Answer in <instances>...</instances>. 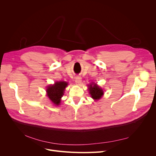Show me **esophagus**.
Here are the masks:
<instances>
[{"label":"esophagus","instance_id":"obj_1","mask_svg":"<svg viewBox=\"0 0 156 156\" xmlns=\"http://www.w3.org/2000/svg\"><path fill=\"white\" fill-rule=\"evenodd\" d=\"M81 77H79V76H77V77H75V83H76L77 84H79L80 83H81Z\"/></svg>","mask_w":156,"mask_h":156}]
</instances>
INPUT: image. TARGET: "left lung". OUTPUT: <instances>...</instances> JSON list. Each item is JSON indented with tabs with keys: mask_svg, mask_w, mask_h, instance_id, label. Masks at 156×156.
Here are the masks:
<instances>
[{
	"mask_svg": "<svg viewBox=\"0 0 156 156\" xmlns=\"http://www.w3.org/2000/svg\"><path fill=\"white\" fill-rule=\"evenodd\" d=\"M88 90H90V94L94 100H99L103 94V90L99 87L96 84H90Z\"/></svg>",
	"mask_w": 156,
	"mask_h": 156,
	"instance_id": "left-lung-1",
	"label": "left lung"
}]
</instances>
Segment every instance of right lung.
I'll list each match as a JSON object with an SVG mask.
<instances>
[{"label":"right lung","instance_id":"1","mask_svg":"<svg viewBox=\"0 0 156 156\" xmlns=\"http://www.w3.org/2000/svg\"><path fill=\"white\" fill-rule=\"evenodd\" d=\"M67 85L68 83L66 82L60 81L56 82L54 85L48 87L47 89L49 98L56 105H58L60 104V98L63 96L64 89Z\"/></svg>","mask_w":156,"mask_h":156}]
</instances>
